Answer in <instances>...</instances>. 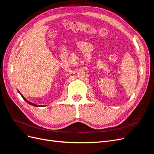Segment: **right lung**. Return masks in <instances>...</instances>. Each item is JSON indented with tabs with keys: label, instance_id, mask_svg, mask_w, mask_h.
Returning a JSON list of instances; mask_svg holds the SVG:
<instances>
[{
	"label": "right lung",
	"instance_id": "right-lung-1",
	"mask_svg": "<svg viewBox=\"0 0 154 154\" xmlns=\"http://www.w3.org/2000/svg\"><path fill=\"white\" fill-rule=\"evenodd\" d=\"M18 92L20 93V95H21V96L22 97V98H23V99H24V100H25V101H26L27 102V103H29V104H30L31 105H32V106H42L41 105H36V104H34V103H31V102H29V101H27V100H26V99L25 98V97H24V96H23L22 95V94H20V92L19 91H18Z\"/></svg>",
	"mask_w": 154,
	"mask_h": 154
}]
</instances>
